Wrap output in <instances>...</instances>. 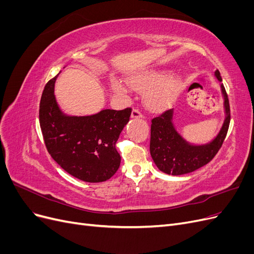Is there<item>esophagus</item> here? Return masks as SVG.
<instances>
[{
  "label": "esophagus",
  "mask_w": 254,
  "mask_h": 254,
  "mask_svg": "<svg viewBox=\"0 0 254 254\" xmlns=\"http://www.w3.org/2000/svg\"><path fill=\"white\" fill-rule=\"evenodd\" d=\"M131 118L132 119H141V118H143V115L139 110L133 109L132 112H131Z\"/></svg>",
  "instance_id": "34e87169"
}]
</instances>
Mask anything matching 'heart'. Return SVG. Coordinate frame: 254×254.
I'll list each match as a JSON object with an SVG mask.
<instances>
[{
  "label": "heart",
  "mask_w": 254,
  "mask_h": 254,
  "mask_svg": "<svg viewBox=\"0 0 254 254\" xmlns=\"http://www.w3.org/2000/svg\"><path fill=\"white\" fill-rule=\"evenodd\" d=\"M129 86L137 91H147L145 103L150 110H162L171 104L182 86L179 75H167L163 70H145L132 73L127 79ZM112 89L119 94L127 93V86L122 81H113Z\"/></svg>",
  "instance_id": "obj_1"
}]
</instances>
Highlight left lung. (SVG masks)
Instances as JSON below:
<instances>
[{
	"label": "left lung",
	"instance_id": "8db88e82",
	"mask_svg": "<svg viewBox=\"0 0 254 254\" xmlns=\"http://www.w3.org/2000/svg\"><path fill=\"white\" fill-rule=\"evenodd\" d=\"M215 77L221 82L218 70ZM224 98L225 120L216 136L203 144L190 143L178 132L174 125V109L152 119L150 128V155L161 172L179 176L191 173L207 164L224 143L230 124V106L224 84L220 83Z\"/></svg>",
	"mask_w": 254,
	"mask_h": 254
}]
</instances>
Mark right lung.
<instances>
[{
    "label": "right lung",
    "mask_w": 254,
    "mask_h": 254,
    "mask_svg": "<svg viewBox=\"0 0 254 254\" xmlns=\"http://www.w3.org/2000/svg\"><path fill=\"white\" fill-rule=\"evenodd\" d=\"M57 76L45 84L40 101V127L48 151L75 178L86 182L110 179L121 164L115 143L129 122L131 109L68 115L61 110L54 94Z\"/></svg>",
    "instance_id": "obj_1"
}]
</instances>
